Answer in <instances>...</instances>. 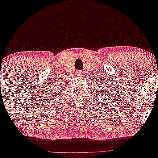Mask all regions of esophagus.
Masks as SVG:
<instances>
[{
  "instance_id": "obj_1",
  "label": "esophagus",
  "mask_w": 158,
  "mask_h": 158,
  "mask_svg": "<svg viewBox=\"0 0 158 158\" xmlns=\"http://www.w3.org/2000/svg\"><path fill=\"white\" fill-rule=\"evenodd\" d=\"M81 73H82V72H81V71L77 72V75H80V74H81Z\"/></svg>"
}]
</instances>
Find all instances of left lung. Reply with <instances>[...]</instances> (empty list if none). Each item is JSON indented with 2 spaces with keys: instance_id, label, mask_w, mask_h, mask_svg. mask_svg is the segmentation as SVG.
<instances>
[{
  "instance_id": "obj_1",
  "label": "left lung",
  "mask_w": 158,
  "mask_h": 158,
  "mask_svg": "<svg viewBox=\"0 0 158 158\" xmlns=\"http://www.w3.org/2000/svg\"><path fill=\"white\" fill-rule=\"evenodd\" d=\"M99 87H103V86H100V84H99V85H98V88H99ZM106 88H107V90H106V88H104L105 90H102V91H100V94H101V95H102V96L103 95V94H104L106 96L108 95V94H110V92H112L110 91V90H112V91H114V90L111 89V87H110V88H108V86H106ZM111 95H112V94H111ZM113 95H114V94H113ZM106 97H108V96H106ZM106 104H107V102H106Z\"/></svg>"
}]
</instances>
